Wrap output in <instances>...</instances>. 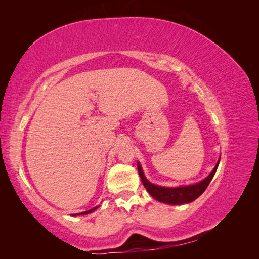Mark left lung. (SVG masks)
I'll use <instances>...</instances> for the list:
<instances>
[{"instance_id":"8db88e82","label":"left lung","mask_w":259,"mask_h":259,"mask_svg":"<svg viewBox=\"0 0 259 259\" xmlns=\"http://www.w3.org/2000/svg\"><path fill=\"white\" fill-rule=\"evenodd\" d=\"M220 162V157L217 162V164L213 167V170L211 171L209 176L203 179L202 181L194 184H189V186H180V187H162L157 186L147 180L146 177L144 176L143 168H142L140 162H137V170H139V174L141 177L142 183H143L144 188L147 190L151 196L155 200L163 203L172 204V205H179L184 203H190L199 198L204 192V190L208 188L209 183L212 180L214 177L215 171H217L218 165Z\"/></svg>"}]
</instances>
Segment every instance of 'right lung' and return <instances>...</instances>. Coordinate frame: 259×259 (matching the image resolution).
I'll return each instance as SVG.
<instances>
[{
  "label": "right lung",
  "mask_w": 259,
  "mask_h": 259,
  "mask_svg": "<svg viewBox=\"0 0 259 259\" xmlns=\"http://www.w3.org/2000/svg\"><path fill=\"white\" fill-rule=\"evenodd\" d=\"M98 207L99 205H97V207H95V208H93V209H91V210H88V211H85V212H80V213H75V214H72V215H80V214H88V213H92V212H94L95 210L96 209H98Z\"/></svg>",
  "instance_id": "add662e5"
}]
</instances>
